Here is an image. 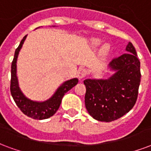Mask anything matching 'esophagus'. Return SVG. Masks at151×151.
<instances>
[{
	"instance_id": "1",
	"label": "esophagus",
	"mask_w": 151,
	"mask_h": 151,
	"mask_svg": "<svg viewBox=\"0 0 151 151\" xmlns=\"http://www.w3.org/2000/svg\"><path fill=\"white\" fill-rule=\"evenodd\" d=\"M86 75H87V71L85 68H80V69H79L78 72H77V76H78V78H79L80 80L83 79L84 77L86 76Z\"/></svg>"
}]
</instances>
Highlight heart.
<instances>
[{"mask_svg":"<svg viewBox=\"0 0 151 151\" xmlns=\"http://www.w3.org/2000/svg\"><path fill=\"white\" fill-rule=\"evenodd\" d=\"M101 43V39H99V38H92V39H91V44H92L93 47H98ZM109 50H110V47H109V44H104V45H103V46L101 47V55H107Z\"/></svg>","mask_w":151,"mask_h":151,"instance_id":"heart-1","label":"heart"}]
</instances>
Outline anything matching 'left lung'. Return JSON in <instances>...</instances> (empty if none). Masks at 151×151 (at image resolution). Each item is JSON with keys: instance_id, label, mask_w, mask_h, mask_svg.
<instances>
[{"instance_id": "left-lung-1", "label": "left lung", "mask_w": 151, "mask_h": 151, "mask_svg": "<svg viewBox=\"0 0 151 151\" xmlns=\"http://www.w3.org/2000/svg\"><path fill=\"white\" fill-rule=\"evenodd\" d=\"M125 54L114 59L109 69L114 71L108 79H86L85 106L90 116L100 122L118 119L132 109L140 85V61L129 42Z\"/></svg>"}]
</instances>
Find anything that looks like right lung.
<instances>
[{"label":"right lung","mask_w":151,"mask_h":151,"mask_svg":"<svg viewBox=\"0 0 151 151\" xmlns=\"http://www.w3.org/2000/svg\"><path fill=\"white\" fill-rule=\"evenodd\" d=\"M26 37L27 35H26L22 40L21 41L19 46L15 50L14 60L12 62L10 81L11 95L13 96L17 107L19 108L25 115L31 117L33 119H47L50 116H52L57 112L65 93L68 92L69 90H71L73 87L76 86L79 80L77 78H73V79L63 82L57 88L52 96L47 101H35L26 97L20 88L17 76V57Z\"/></svg>","instance_id":"obj_1"}]
</instances>
